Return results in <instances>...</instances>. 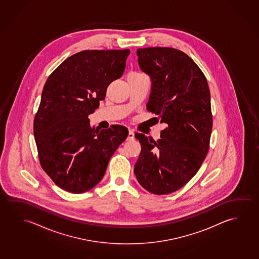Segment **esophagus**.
Segmentation results:
<instances>
[{"label":"esophagus","mask_w":259,"mask_h":259,"mask_svg":"<svg viewBox=\"0 0 259 259\" xmlns=\"http://www.w3.org/2000/svg\"><path fill=\"white\" fill-rule=\"evenodd\" d=\"M134 139V132L132 131V130H130L128 131V135H127V140H132Z\"/></svg>","instance_id":"1"}]
</instances>
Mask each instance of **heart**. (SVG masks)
Returning a JSON list of instances; mask_svg holds the SVG:
<instances>
[{
    "label": "heart",
    "mask_w": 259,
    "mask_h": 259,
    "mask_svg": "<svg viewBox=\"0 0 259 259\" xmlns=\"http://www.w3.org/2000/svg\"><path fill=\"white\" fill-rule=\"evenodd\" d=\"M133 74H138V73H133Z\"/></svg>",
    "instance_id": "b5f03b06"
}]
</instances>
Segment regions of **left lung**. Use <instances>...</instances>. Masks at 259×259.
Instances as JSON below:
<instances>
[{
	"mask_svg": "<svg viewBox=\"0 0 259 259\" xmlns=\"http://www.w3.org/2000/svg\"><path fill=\"white\" fill-rule=\"evenodd\" d=\"M140 69L152 82L147 109L166 127L160 140L135 133L141 152L137 180L150 193H174L186 185L205 159L212 130L205 75L192 58L172 48L137 50Z\"/></svg>",
	"mask_w": 259,
	"mask_h": 259,
	"instance_id": "obj_1",
	"label": "left lung"
}]
</instances>
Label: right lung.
I'll use <instances>...</instances> for the list:
<instances>
[{"instance_id":"right-lung-1","label":"right lung","mask_w":259,"mask_h":259,"mask_svg":"<svg viewBox=\"0 0 259 259\" xmlns=\"http://www.w3.org/2000/svg\"><path fill=\"white\" fill-rule=\"evenodd\" d=\"M130 52L83 50L66 58L46 82L33 131L41 167L61 189L81 193L95 187L127 139V127L98 131L88 115L123 74Z\"/></svg>"}]
</instances>
